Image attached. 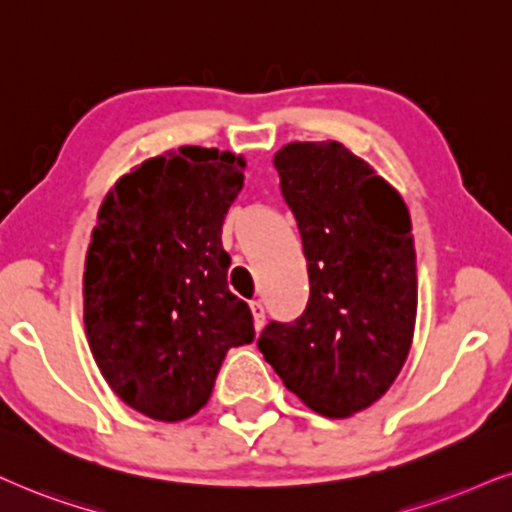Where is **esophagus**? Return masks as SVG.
Listing matches in <instances>:
<instances>
[{
	"label": "esophagus",
	"mask_w": 512,
	"mask_h": 512,
	"mask_svg": "<svg viewBox=\"0 0 512 512\" xmlns=\"http://www.w3.org/2000/svg\"><path fill=\"white\" fill-rule=\"evenodd\" d=\"M249 308H251V313H254V327H256V332L263 330V325H266V308H263L261 301H251Z\"/></svg>",
	"instance_id": "esophagus-1"
}]
</instances>
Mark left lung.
Returning <instances> with one entry per match:
<instances>
[{
	"instance_id": "left-lung-1",
	"label": "left lung",
	"mask_w": 512,
	"mask_h": 512,
	"mask_svg": "<svg viewBox=\"0 0 512 512\" xmlns=\"http://www.w3.org/2000/svg\"><path fill=\"white\" fill-rule=\"evenodd\" d=\"M273 163L299 225L311 296L292 323L270 320L258 349L308 408L349 418L394 384L413 342L410 213L339 142H292Z\"/></svg>"
}]
</instances>
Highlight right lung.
Segmentation results:
<instances>
[{
	"label": "right lung",
	"instance_id": "add662e5",
	"mask_svg": "<svg viewBox=\"0 0 512 512\" xmlns=\"http://www.w3.org/2000/svg\"><path fill=\"white\" fill-rule=\"evenodd\" d=\"M244 166L230 151L180 147L132 168L99 208L82 277L87 342L118 399L147 418L197 413L225 353L254 342L220 239Z\"/></svg>",
	"mask_w": 512,
	"mask_h": 512
}]
</instances>
